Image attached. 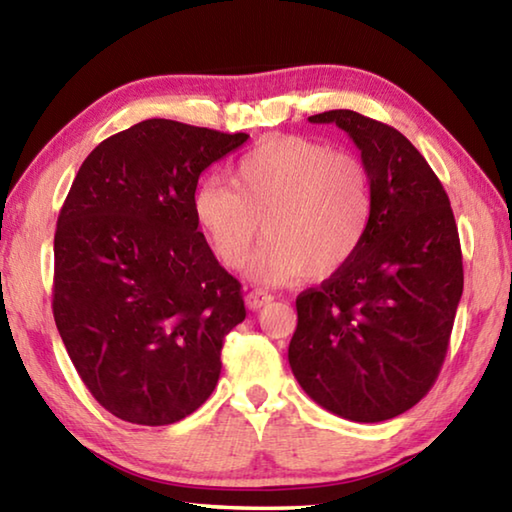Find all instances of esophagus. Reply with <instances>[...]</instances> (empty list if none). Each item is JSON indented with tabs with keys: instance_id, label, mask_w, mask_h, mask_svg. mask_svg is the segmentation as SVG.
<instances>
[{
	"instance_id": "1",
	"label": "esophagus",
	"mask_w": 512,
	"mask_h": 512,
	"mask_svg": "<svg viewBox=\"0 0 512 512\" xmlns=\"http://www.w3.org/2000/svg\"><path fill=\"white\" fill-rule=\"evenodd\" d=\"M273 300V296L268 291H262V289H253V291H248V296H246V305H248V309H259V307H264V305H268V302Z\"/></svg>"
}]
</instances>
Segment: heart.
Instances as JSON below:
<instances>
[{
  "mask_svg": "<svg viewBox=\"0 0 512 512\" xmlns=\"http://www.w3.org/2000/svg\"><path fill=\"white\" fill-rule=\"evenodd\" d=\"M194 216L228 268L284 284L339 271L357 255L372 219V187L361 160L298 135H273L241 155L232 185L207 178L194 194Z\"/></svg>",
  "mask_w": 512,
  "mask_h": 512,
  "instance_id": "heart-1",
  "label": "heart"
}]
</instances>
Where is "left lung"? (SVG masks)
<instances>
[{
  "mask_svg": "<svg viewBox=\"0 0 512 512\" xmlns=\"http://www.w3.org/2000/svg\"><path fill=\"white\" fill-rule=\"evenodd\" d=\"M311 124L352 137L372 187V219L348 264L296 298L289 363L323 409L354 422L409 411L443 368L463 293L447 192L422 153L377 119L329 110Z\"/></svg>",
  "mask_w": 512,
  "mask_h": 512,
  "instance_id": "obj_1",
  "label": "left lung"
}]
</instances>
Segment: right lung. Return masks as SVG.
I'll use <instances>...</instances> for the list:
<instances>
[{"label":"right lung","instance_id":"add662e5","mask_svg":"<svg viewBox=\"0 0 512 512\" xmlns=\"http://www.w3.org/2000/svg\"><path fill=\"white\" fill-rule=\"evenodd\" d=\"M246 140L146 119L76 173L54 237V320L83 384L119 420L173 424L219 381L223 339L246 307L198 230L194 194Z\"/></svg>","mask_w":512,"mask_h":512}]
</instances>
